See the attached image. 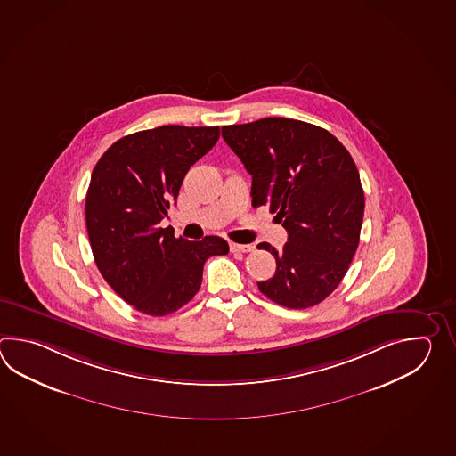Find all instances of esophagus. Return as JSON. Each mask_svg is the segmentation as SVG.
Listing matches in <instances>:
<instances>
[{
  "label": "esophagus",
  "instance_id": "esophagus-1",
  "mask_svg": "<svg viewBox=\"0 0 456 456\" xmlns=\"http://www.w3.org/2000/svg\"><path fill=\"white\" fill-rule=\"evenodd\" d=\"M254 249L252 244H238V242H230V251L232 252H251Z\"/></svg>",
  "mask_w": 456,
  "mask_h": 456
}]
</instances>
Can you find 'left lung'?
<instances>
[{"instance_id":"1","label":"left lung","mask_w":456,"mask_h":456,"mask_svg":"<svg viewBox=\"0 0 456 456\" xmlns=\"http://www.w3.org/2000/svg\"><path fill=\"white\" fill-rule=\"evenodd\" d=\"M226 145L252 175V205H267L289 232L259 290L277 305L305 310L338 289L357 251L365 197L346 146L321 126L285 117L222 126Z\"/></svg>"}]
</instances>
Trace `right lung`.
I'll return each instance as SVG.
<instances>
[{"label":"right lung","instance_id":"right-lung-1","mask_svg":"<svg viewBox=\"0 0 456 456\" xmlns=\"http://www.w3.org/2000/svg\"><path fill=\"white\" fill-rule=\"evenodd\" d=\"M220 126H163L117 140L93 169L86 228L97 269L120 298L150 316L192 300L204 264L228 254L224 238H175L159 228L187 171L207 155Z\"/></svg>","mask_w":456,"mask_h":456}]
</instances>
